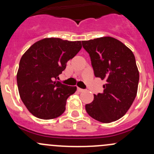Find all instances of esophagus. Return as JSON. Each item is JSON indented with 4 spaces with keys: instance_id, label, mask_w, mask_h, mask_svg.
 I'll return each instance as SVG.
<instances>
[{
    "instance_id": "34e87169",
    "label": "esophagus",
    "mask_w": 154,
    "mask_h": 154,
    "mask_svg": "<svg viewBox=\"0 0 154 154\" xmlns=\"http://www.w3.org/2000/svg\"><path fill=\"white\" fill-rule=\"evenodd\" d=\"M77 91H78L79 92H83V91H85V89H83V88H77Z\"/></svg>"
}]
</instances>
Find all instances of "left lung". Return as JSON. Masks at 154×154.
Instances as JSON below:
<instances>
[{
    "label": "left lung",
    "mask_w": 154,
    "mask_h": 154,
    "mask_svg": "<svg viewBox=\"0 0 154 154\" xmlns=\"http://www.w3.org/2000/svg\"><path fill=\"white\" fill-rule=\"evenodd\" d=\"M89 54L96 77L106 83L102 93L86 105L88 115L102 123L119 120L127 113L137 94L139 72L131 50L110 36L82 41Z\"/></svg>",
    "instance_id": "obj_1"
}]
</instances>
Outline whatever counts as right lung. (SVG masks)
Here are the masks:
<instances>
[{"mask_svg":"<svg viewBox=\"0 0 154 154\" xmlns=\"http://www.w3.org/2000/svg\"><path fill=\"white\" fill-rule=\"evenodd\" d=\"M82 48L81 42L45 38L23 54L17 72L21 100L28 111L45 120L54 119L66 110V100L77 90L57 81L68 60Z\"/></svg>","mask_w":154,"mask_h":154,"instance_id":"right-lung-1","label":"right lung"}]
</instances>
